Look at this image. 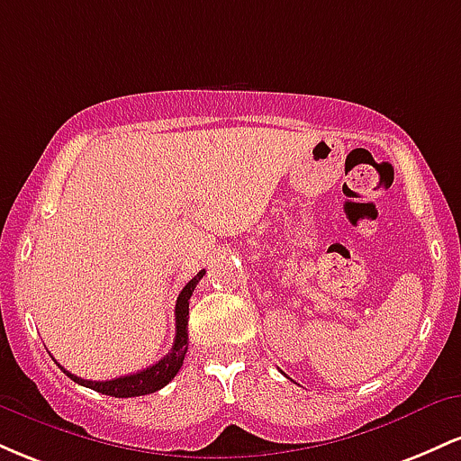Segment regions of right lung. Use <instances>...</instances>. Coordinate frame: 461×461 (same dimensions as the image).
I'll return each instance as SVG.
<instances>
[{
    "label": "right lung",
    "mask_w": 461,
    "mask_h": 461,
    "mask_svg": "<svg viewBox=\"0 0 461 461\" xmlns=\"http://www.w3.org/2000/svg\"><path fill=\"white\" fill-rule=\"evenodd\" d=\"M205 271H199L194 275L190 282L184 285L182 293H179L177 303H176V340H173L171 351L167 353L162 359H158L156 364L145 370H139L134 375H125V377H116L110 379V382H88V379L76 377L68 370H62L67 373V377H71L73 382L84 385V388L97 390V393L108 394V396H116V399H128V396H142V394H151L156 390H160L171 382L173 377L179 373L184 364V356L188 351V301L193 297L194 288H197L199 279L203 277Z\"/></svg>",
    "instance_id": "add662e5"
}]
</instances>
